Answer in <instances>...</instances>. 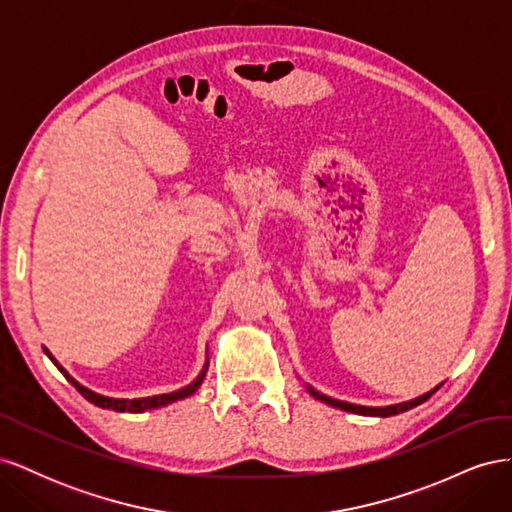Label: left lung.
I'll list each match as a JSON object with an SVG mask.
<instances>
[{
	"label": "left lung",
	"instance_id": "8db88e82",
	"mask_svg": "<svg viewBox=\"0 0 512 512\" xmlns=\"http://www.w3.org/2000/svg\"><path fill=\"white\" fill-rule=\"evenodd\" d=\"M307 391L312 393L316 399L324 401V404H329V406H333V408H339V410L354 412V414H363V416H393V414L406 412V410H410V408H416L418 404H423V401H427V399H429L433 393L438 391V386H436V389H433V391H429V393L421 395V397H416V399H412V401H406V404L386 406V408H365V406H354V404H346V401H337V399H331V397H327V395H322V393L314 391L312 386H307Z\"/></svg>",
	"mask_w": 512,
	"mask_h": 512
}]
</instances>
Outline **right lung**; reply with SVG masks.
Returning <instances> with one entry per match:
<instances>
[{"mask_svg": "<svg viewBox=\"0 0 512 512\" xmlns=\"http://www.w3.org/2000/svg\"><path fill=\"white\" fill-rule=\"evenodd\" d=\"M44 352H46V356H49V359L57 365V361L53 359V354H51L49 350H46V348H44ZM57 369L61 371V374L66 376V380L74 386L76 391H79L87 401H91V404H96L98 408L115 410V412H147V410H153V408H162V406H166V404H173V401H177V399L190 397L192 393H196V389L200 386V382H203L205 371H207V369H203V374H200L192 384H188V386H185V389L175 391V393L156 395V397H145V399H113V397H104V395H98V393H94V391L85 389V386H81L79 382H76L64 367L57 365Z\"/></svg>", "mask_w": 512, "mask_h": 512, "instance_id": "1", "label": "right lung"}]
</instances>
